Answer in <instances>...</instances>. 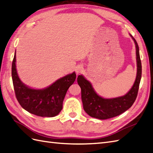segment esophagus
Listing matches in <instances>:
<instances>
[{"label":"esophagus","mask_w":153,"mask_h":153,"mask_svg":"<svg viewBox=\"0 0 153 153\" xmlns=\"http://www.w3.org/2000/svg\"><path fill=\"white\" fill-rule=\"evenodd\" d=\"M76 74H79L80 73H81L82 71V67L81 66H78L76 68Z\"/></svg>","instance_id":"1"}]
</instances>
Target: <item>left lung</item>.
Listing matches in <instances>:
<instances>
[{
  "label": "left lung",
  "instance_id": "1",
  "mask_svg": "<svg viewBox=\"0 0 153 153\" xmlns=\"http://www.w3.org/2000/svg\"><path fill=\"white\" fill-rule=\"evenodd\" d=\"M130 35L136 48L137 74L134 85L126 94L111 99L103 98L95 91L91 84L83 75H79L77 78L78 84L81 88L84 110L91 117L105 120L117 117L130 108L136 99L141 78V62L137 43L130 34Z\"/></svg>",
  "mask_w": 153,
  "mask_h": 153
}]
</instances>
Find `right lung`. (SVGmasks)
<instances>
[{
  "label": "right lung",
  "instance_id": "obj_1",
  "mask_svg": "<svg viewBox=\"0 0 153 153\" xmlns=\"http://www.w3.org/2000/svg\"><path fill=\"white\" fill-rule=\"evenodd\" d=\"M16 52L12 65V76L17 100L29 113L42 117H53L63 108L67 90L76 79L74 72L57 80L43 89H34L23 84L16 70Z\"/></svg>",
  "mask_w": 153,
  "mask_h": 153
}]
</instances>
